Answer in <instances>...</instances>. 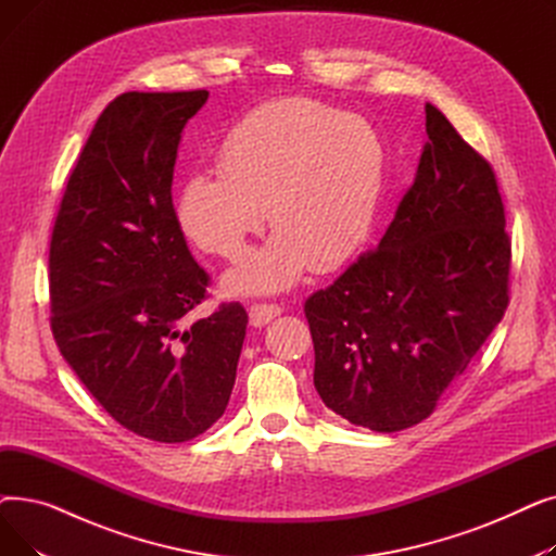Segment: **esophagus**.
Segmentation results:
<instances>
[{"instance_id": "1", "label": "esophagus", "mask_w": 556, "mask_h": 556, "mask_svg": "<svg viewBox=\"0 0 556 556\" xmlns=\"http://www.w3.org/2000/svg\"><path fill=\"white\" fill-rule=\"evenodd\" d=\"M248 313H250V325L252 327H263V325L273 323L277 315H281V306H277V304H252Z\"/></svg>"}]
</instances>
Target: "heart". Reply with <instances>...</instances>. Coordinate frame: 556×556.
<instances>
[{
  "mask_svg": "<svg viewBox=\"0 0 556 556\" xmlns=\"http://www.w3.org/2000/svg\"><path fill=\"white\" fill-rule=\"evenodd\" d=\"M218 173L195 170L175 202L185 237L225 258L268 220L275 237L225 275L229 293H279L313 268L352 258L383 191L381 137L356 114L315 99L261 103L223 137Z\"/></svg>",
  "mask_w": 556,
  "mask_h": 556,
  "instance_id": "obj_1",
  "label": "heart"
}]
</instances>
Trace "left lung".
Wrapping results in <instances>:
<instances>
[{"instance_id": "left-lung-1", "label": "left lung", "mask_w": 556, "mask_h": 556, "mask_svg": "<svg viewBox=\"0 0 556 556\" xmlns=\"http://www.w3.org/2000/svg\"><path fill=\"white\" fill-rule=\"evenodd\" d=\"M426 132L381 243L304 304L319 399L376 432L430 417L509 304L511 241L495 173L430 103Z\"/></svg>"}]
</instances>
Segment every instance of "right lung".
Here are the masks:
<instances>
[{
    "instance_id": "1",
    "label": "right lung",
    "mask_w": 556,
    "mask_h": 556,
    "mask_svg": "<svg viewBox=\"0 0 556 556\" xmlns=\"http://www.w3.org/2000/svg\"><path fill=\"white\" fill-rule=\"evenodd\" d=\"M207 97H116L83 146L49 245L63 358L114 421L164 444L223 417L248 327L239 302L189 323L210 275L187 248L170 185L182 130Z\"/></svg>"
}]
</instances>
